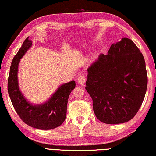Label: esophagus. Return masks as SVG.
Instances as JSON below:
<instances>
[{
	"label": "esophagus",
	"instance_id": "34e87169",
	"mask_svg": "<svg viewBox=\"0 0 156 156\" xmlns=\"http://www.w3.org/2000/svg\"><path fill=\"white\" fill-rule=\"evenodd\" d=\"M85 82H86V76H85L84 74H81L78 77V83L81 86H83Z\"/></svg>",
	"mask_w": 156,
	"mask_h": 156
}]
</instances>
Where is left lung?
I'll return each mask as SVG.
<instances>
[{
    "mask_svg": "<svg viewBox=\"0 0 156 156\" xmlns=\"http://www.w3.org/2000/svg\"><path fill=\"white\" fill-rule=\"evenodd\" d=\"M85 87L97 118L108 124L133 118L146 95L148 76L144 57L129 38L112 44L87 69Z\"/></svg>",
    "mask_w": 156,
    "mask_h": 156,
    "instance_id": "8db88e82",
    "label": "left lung"
}]
</instances>
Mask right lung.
I'll return each instance as SVG.
<instances>
[{"mask_svg": "<svg viewBox=\"0 0 156 156\" xmlns=\"http://www.w3.org/2000/svg\"><path fill=\"white\" fill-rule=\"evenodd\" d=\"M31 45L32 42L26 38L12 59L8 80V94L15 110L24 123L40 130L53 129L65 120L68 99L75 88V82L72 81L59 87L46 103L33 105L27 102L19 89L17 74L20 59Z\"/></svg>", "mask_w": 156, "mask_h": 156, "instance_id": "add662e5", "label": "right lung"}]
</instances>
